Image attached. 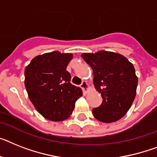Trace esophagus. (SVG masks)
Wrapping results in <instances>:
<instances>
[{
    "mask_svg": "<svg viewBox=\"0 0 157 157\" xmlns=\"http://www.w3.org/2000/svg\"><path fill=\"white\" fill-rule=\"evenodd\" d=\"M81 88L83 89V91L85 92V93H88L89 92H90L91 88L89 85V84L86 82V81H83L82 84L81 85Z\"/></svg>",
    "mask_w": 157,
    "mask_h": 157,
    "instance_id": "obj_1",
    "label": "esophagus"
}]
</instances>
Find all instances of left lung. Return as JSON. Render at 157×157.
<instances>
[{
    "mask_svg": "<svg viewBox=\"0 0 157 157\" xmlns=\"http://www.w3.org/2000/svg\"><path fill=\"white\" fill-rule=\"evenodd\" d=\"M93 72V85L101 93L102 103L93 109L98 121H119L131 108L136 94L138 78L133 64L117 52L101 50L81 55Z\"/></svg>",
    "mask_w": 157,
    "mask_h": 157,
    "instance_id": "1",
    "label": "left lung"
}]
</instances>
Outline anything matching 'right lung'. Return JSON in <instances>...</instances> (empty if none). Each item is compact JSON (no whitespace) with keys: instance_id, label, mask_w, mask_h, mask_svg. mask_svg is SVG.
Returning a JSON list of instances; mask_svg holds the SVG:
<instances>
[{"instance_id":"right-lung-1","label":"right lung","mask_w":157,"mask_h":157,"mask_svg":"<svg viewBox=\"0 0 157 157\" xmlns=\"http://www.w3.org/2000/svg\"><path fill=\"white\" fill-rule=\"evenodd\" d=\"M72 53L58 51L35 56L25 70V85L29 100L42 117L52 121L68 119L82 96L80 87L72 85L66 70Z\"/></svg>"}]
</instances>
